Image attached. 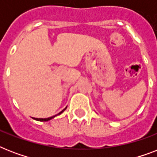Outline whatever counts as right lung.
<instances>
[{"instance_id": "obj_1", "label": "right lung", "mask_w": 157, "mask_h": 157, "mask_svg": "<svg viewBox=\"0 0 157 157\" xmlns=\"http://www.w3.org/2000/svg\"><path fill=\"white\" fill-rule=\"evenodd\" d=\"M66 109H67V107H65V108H64L63 111H61V112H59V113H58L57 115H55V116H53V117H48V118H35V117H33V119L36 120V121H50V120L53 119V118H54L55 117H57V116H59V115H60L61 113H63V112Z\"/></svg>"}]
</instances>
